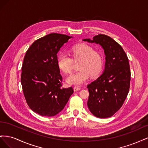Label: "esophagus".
Masks as SVG:
<instances>
[{"mask_svg":"<svg viewBox=\"0 0 148 148\" xmlns=\"http://www.w3.org/2000/svg\"><path fill=\"white\" fill-rule=\"evenodd\" d=\"M73 89H74V91H77L80 90V89H82L81 88L78 87V86H74Z\"/></svg>","mask_w":148,"mask_h":148,"instance_id":"esophagus-1","label":"esophagus"}]
</instances>
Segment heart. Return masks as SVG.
Instances as JSON below:
<instances>
[{
  "label": "heart",
  "mask_w": 148,
  "mask_h": 148,
  "mask_svg": "<svg viewBox=\"0 0 148 148\" xmlns=\"http://www.w3.org/2000/svg\"><path fill=\"white\" fill-rule=\"evenodd\" d=\"M70 52L72 59L65 53H61L57 60L59 68L66 74L72 73L73 61H80L78 65L79 70L67 78L69 83L81 85L87 81L90 75L95 77L100 74L104 65V59L101 52L85 44L74 46L71 48Z\"/></svg>",
  "instance_id": "obj_1"
}]
</instances>
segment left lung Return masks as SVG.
I'll use <instances>...</instances> for the list:
<instances>
[{"instance_id":"left-lung-1","label":"left lung","mask_w":148,"mask_h":148,"mask_svg":"<svg viewBox=\"0 0 148 148\" xmlns=\"http://www.w3.org/2000/svg\"><path fill=\"white\" fill-rule=\"evenodd\" d=\"M83 41L99 44L106 55L104 72L87 86L88 109L98 118L110 117L122 107L129 92L131 73L128 57L122 46L107 35L99 34L92 40Z\"/></svg>"}]
</instances>
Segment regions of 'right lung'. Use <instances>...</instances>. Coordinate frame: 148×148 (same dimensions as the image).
<instances>
[{"instance_id": "1", "label": "right lung", "mask_w": 148, "mask_h": 148, "mask_svg": "<svg viewBox=\"0 0 148 148\" xmlns=\"http://www.w3.org/2000/svg\"><path fill=\"white\" fill-rule=\"evenodd\" d=\"M71 37L51 33L35 41L26 52L21 66V83L29 108L41 116H54L64 108L73 93L62 87L57 65V52Z\"/></svg>"}]
</instances>
